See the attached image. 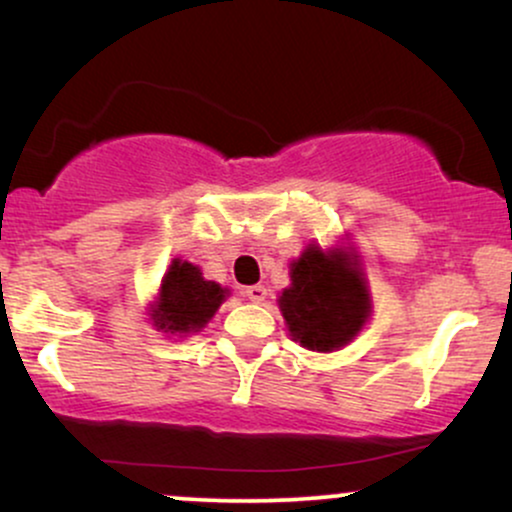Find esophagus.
I'll list each match as a JSON object with an SVG mask.
<instances>
[{
	"instance_id": "1",
	"label": "esophagus",
	"mask_w": 512,
	"mask_h": 512,
	"mask_svg": "<svg viewBox=\"0 0 512 512\" xmlns=\"http://www.w3.org/2000/svg\"><path fill=\"white\" fill-rule=\"evenodd\" d=\"M245 296H248L252 303H262V301H264V298H267V289H264V286H262V284L248 286V289H245Z\"/></svg>"
}]
</instances>
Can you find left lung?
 Here are the masks:
<instances>
[{"instance_id": "1", "label": "left lung", "mask_w": 512, "mask_h": 512, "mask_svg": "<svg viewBox=\"0 0 512 512\" xmlns=\"http://www.w3.org/2000/svg\"><path fill=\"white\" fill-rule=\"evenodd\" d=\"M291 286L279 293V310L291 339L308 351L332 354L354 342L373 313L368 279L354 248L310 243L289 264Z\"/></svg>"}]
</instances>
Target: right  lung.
Listing matches in <instances>:
<instances>
[{
    "label": "right lung",
    "instance_id": "obj_1",
    "mask_svg": "<svg viewBox=\"0 0 512 512\" xmlns=\"http://www.w3.org/2000/svg\"><path fill=\"white\" fill-rule=\"evenodd\" d=\"M226 298L228 289L204 279L197 264L175 257L149 303V320L166 337H190L209 325Z\"/></svg>",
    "mask_w": 512,
    "mask_h": 512
}]
</instances>
